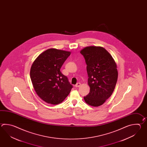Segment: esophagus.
Wrapping results in <instances>:
<instances>
[{"mask_svg": "<svg viewBox=\"0 0 147 147\" xmlns=\"http://www.w3.org/2000/svg\"><path fill=\"white\" fill-rule=\"evenodd\" d=\"M80 85H81V84L79 83V82H78V83H77V84L75 85V86H76V87H79L80 86Z\"/></svg>", "mask_w": 147, "mask_h": 147, "instance_id": "obj_1", "label": "esophagus"}]
</instances>
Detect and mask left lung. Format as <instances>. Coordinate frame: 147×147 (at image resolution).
I'll list each match as a JSON object with an SVG mask.
<instances>
[{
	"label": "left lung",
	"mask_w": 147,
	"mask_h": 147,
	"mask_svg": "<svg viewBox=\"0 0 147 147\" xmlns=\"http://www.w3.org/2000/svg\"><path fill=\"white\" fill-rule=\"evenodd\" d=\"M87 64L90 92L84 97L89 105H102L113 93L118 79L117 66L113 57L104 48L88 46L80 50Z\"/></svg>",
	"instance_id": "1"
}]
</instances>
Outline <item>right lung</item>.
<instances>
[{
  "mask_svg": "<svg viewBox=\"0 0 147 147\" xmlns=\"http://www.w3.org/2000/svg\"><path fill=\"white\" fill-rule=\"evenodd\" d=\"M70 51L50 48L40 53L32 63L30 76L34 90L46 102L57 105L68 96L72 86L60 71Z\"/></svg>",
  "mask_w": 147,
  "mask_h": 147,
  "instance_id": "add662e5",
  "label": "right lung"
}]
</instances>
